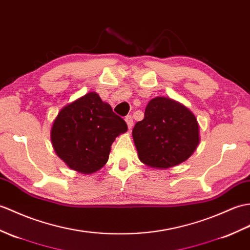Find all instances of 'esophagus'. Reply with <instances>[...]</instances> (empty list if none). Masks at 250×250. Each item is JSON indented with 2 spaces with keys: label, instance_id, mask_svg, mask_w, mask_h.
Instances as JSON below:
<instances>
[{
  "label": "esophagus",
  "instance_id": "obj_1",
  "mask_svg": "<svg viewBox=\"0 0 250 250\" xmlns=\"http://www.w3.org/2000/svg\"><path fill=\"white\" fill-rule=\"evenodd\" d=\"M125 123L127 125V127H129V129H132V126H133V118H132V116H126V117L125 118Z\"/></svg>",
  "mask_w": 250,
  "mask_h": 250
}]
</instances>
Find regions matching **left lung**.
Here are the masks:
<instances>
[{
  "mask_svg": "<svg viewBox=\"0 0 250 250\" xmlns=\"http://www.w3.org/2000/svg\"><path fill=\"white\" fill-rule=\"evenodd\" d=\"M138 158L153 168H169L187 161L199 144V125L189 109L172 99L156 97L132 131Z\"/></svg>",
  "mask_w": 250,
  "mask_h": 250,
  "instance_id": "8db88e82",
  "label": "left lung"
}]
</instances>
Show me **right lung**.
Here are the masks:
<instances>
[{"label": "right lung", "mask_w": 250, "mask_h": 250, "mask_svg": "<svg viewBox=\"0 0 250 250\" xmlns=\"http://www.w3.org/2000/svg\"><path fill=\"white\" fill-rule=\"evenodd\" d=\"M125 121L96 92L63 106L51 129L56 154L71 169L84 175L106 164L115 138L126 132Z\"/></svg>", "instance_id": "obj_1"}]
</instances>
